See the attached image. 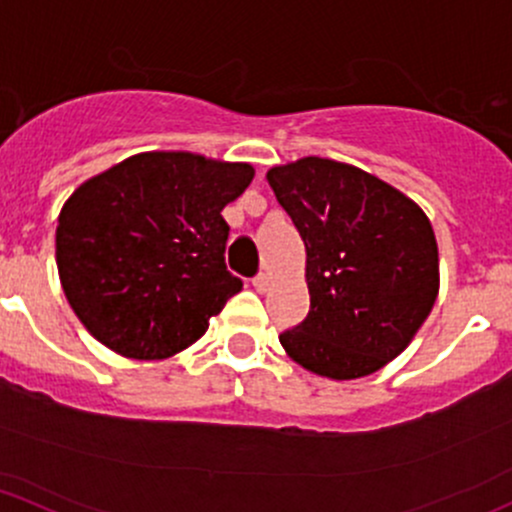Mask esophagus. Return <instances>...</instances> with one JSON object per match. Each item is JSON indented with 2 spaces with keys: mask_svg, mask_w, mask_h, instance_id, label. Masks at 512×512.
<instances>
[{
  "mask_svg": "<svg viewBox=\"0 0 512 512\" xmlns=\"http://www.w3.org/2000/svg\"><path fill=\"white\" fill-rule=\"evenodd\" d=\"M252 287H255L260 294H265L267 289H270V277H267L265 272L255 274V277H252Z\"/></svg>",
  "mask_w": 512,
  "mask_h": 512,
  "instance_id": "esophagus-1",
  "label": "esophagus"
}]
</instances>
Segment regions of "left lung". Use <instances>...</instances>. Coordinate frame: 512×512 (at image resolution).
<instances>
[{"label":"left lung","instance_id":"8db88e82","mask_svg":"<svg viewBox=\"0 0 512 512\" xmlns=\"http://www.w3.org/2000/svg\"><path fill=\"white\" fill-rule=\"evenodd\" d=\"M306 247L311 306L279 333L316 375L353 380L400 355L432 311L439 252L417 203L378 176L306 157L267 174Z\"/></svg>","mask_w":512,"mask_h":512}]
</instances>
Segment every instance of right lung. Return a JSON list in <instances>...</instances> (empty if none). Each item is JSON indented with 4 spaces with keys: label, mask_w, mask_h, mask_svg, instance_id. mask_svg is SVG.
Listing matches in <instances>:
<instances>
[{
    "label": "right lung",
    "mask_w": 512,
    "mask_h": 512,
    "mask_svg": "<svg viewBox=\"0 0 512 512\" xmlns=\"http://www.w3.org/2000/svg\"><path fill=\"white\" fill-rule=\"evenodd\" d=\"M252 176L250 164L147 152L75 188L58 215L56 262L83 326L139 360L198 341L242 289L225 267L220 211Z\"/></svg>",
    "instance_id": "add662e5"
}]
</instances>
